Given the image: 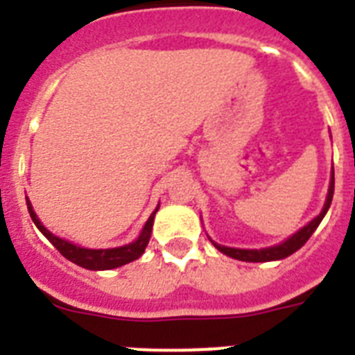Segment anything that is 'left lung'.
I'll use <instances>...</instances> for the list:
<instances>
[{"instance_id":"obj_1","label":"left lung","mask_w":355,"mask_h":355,"mask_svg":"<svg viewBox=\"0 0 355 355\" xmlns=\"http://www.w3.org/2000/svg\"><path fill=\"white\" fill-rule=\"evenodd\" d=\"M334 186H336V178H334V171H331V178H330V188H328V197H326L324 208L320 211L319 216L315 217L313 221L308 223L306 227L300 228L297 234H293L289 239H286L280 245H276V247H269V248H232V247H225V245H219V243H214V247L217 250H221L223 254H227L230 258L241 259V261H254V263H258V261H275V259H284L287 256H291L293 252H297L298 248L302 247L304 243L308 241L311 234L317 230V227L322 221V217L326 216V211L330 208L331 199H334Z\"/></svg>"}]
</instances>
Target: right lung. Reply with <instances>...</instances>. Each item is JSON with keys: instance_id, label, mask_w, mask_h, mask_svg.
Instances as JSON below:
<instances>
[{"instance_id": "obj_1", "label": "right lung", "mask_w": 355, "mask_h": 355, "mask_svg": "<svg viewBox=\"0 0 355 355\" xmlns=\"http://www.w3.org/2000/svg\"><path fill=\"white\" fill-rule=\"evenodd\" d=\"M27 210L31 214V219L35 223L38 230H40L44 236L49 239V241L55 245L58 252L62 254L64 258H68L69 261H73V263L80 265V267H85V269L90 270H108V269H116V267H121L125 263H130L134 259H138L141 254H144L145 247H147V243L150 239V232H153V221H155V214L158 211L156 208L150 217L145 223L144 230L139 234V237L136 241L128 243L125 247H118V248H83L79 245H73V243L66 241L62 237H57L55 234H51L47 230L44 225L40 223V219L36 217L35 210H33V206H31L29 199H27Z\"/></svg>"}]
</instances>
